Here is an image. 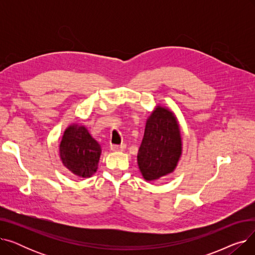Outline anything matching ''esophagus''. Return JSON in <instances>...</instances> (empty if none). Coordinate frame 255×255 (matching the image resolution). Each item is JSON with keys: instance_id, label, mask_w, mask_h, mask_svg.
Wrapping results in <instances>:
<instances>
[{"instance_id": "34e87169", "label": "esophagus", "mask_w": 255, "mask_h": 255, "mask_svg": "<svg viewBox=\"0 0 255 255\" xmlns=\"http://www.w3.org/2000/svg\"><path fill=\"white\" fill-rule=\"evenodd\" d=\"M125 144H112L111 145V150L113 151V152H122V151H124V149H125Z\"/></svg>"}]
</instances>
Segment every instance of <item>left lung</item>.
<instances>
[{
  "instance_id": "obj_1",
  "label": "left lung",
  "mask_w": 255,
  "mask_h": 255,
  "mask_svg": "<svg viewBox=\"0 0 255 255\" xmlns=\"http://www.w3.org/2000/svg\"><path fill=\"white\" fill-rule=\"evenodd\" d=\"M182 155V138L177 118L158 105L146 120L144 134L137 154V163L144 180H159L171 173Z\"/></svg>"
}]
</instances>
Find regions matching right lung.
<instances>
[{"mask_svg": "<svg viewBox=\"0 0 255 255\" xmlns=\"http://www.w3.org/2000/svg\"><path fill=\"white\" fill-rule=\"evenodd\" d=\"M101 146L85 126L70 125L60 143V157L65 167L80 178H90L98 168Z\"/></svg>", "mask_w": 255, "mask_h": 255, "instance_id": "obj_1", "label": "right lung"}]
</instances>
